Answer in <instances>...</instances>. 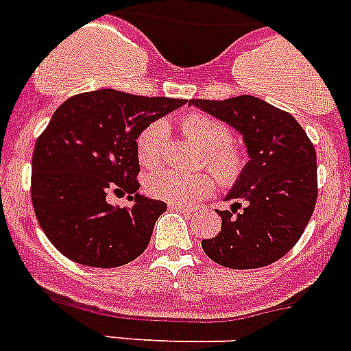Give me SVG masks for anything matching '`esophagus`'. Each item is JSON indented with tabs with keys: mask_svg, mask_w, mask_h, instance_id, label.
<instances>
[{
	"mask_svg": "<svg viewBox=\"0 0 351 351\" xmlns=\"http://www.w3.org/2000/svg\"><path fill=\"white\" fill-rule=\"evenodd\" d=\"M169 208H175V210H180V212H187V214H189V212H194L193 207H187V205H182V203H173V202L169 203Z\"/></svg>",
	"mask_w": 351,
	"mask_h": 351,
	"instance_id": "1",
	"label": "esophagus"
}]
</instances>
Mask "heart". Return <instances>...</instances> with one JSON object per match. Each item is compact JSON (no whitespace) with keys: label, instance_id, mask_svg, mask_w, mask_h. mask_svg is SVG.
Here are the masks:
<instances>
[{"label":"heart","instance_id":"b5f03b06","mask_svg":"<svg viewBox=\"0 0 351 351\" xmlns=\"http://www.w3.org/2000/svg\"><path fill=\"white\" fill-rule=\"evenodd\" d=\"M182 134L207 152L205 164L221 185H234L244 171V157L232 143L230 128L205 114H189L180 123ZM169 148V132L164 121H155L139 134L137 157L144 167L155 169L164 162ZM210 173L185 175L176 169H158L146 176V187L153 196L173 203H191L205 198L214 189Z\"/></svg>","mask_w":351,"mask_h":351}]
</instances>
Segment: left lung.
<instances>
[{"instance_id": "8db88e82", "label": "left lung", "mask_w": 351, "mask_h": 351, "mask_svg": "<svg viewBox=\"0 0 351 351\" xmlns=\"http://www.w3.org/2000/svg\"><path fill=\"white\" fill-rule=\"evenodd\" d=\"M189 103L234 126L250 157L226 194L232 208L217 210L221 232L202 241L203 252L232 269L269 266L298 243L316 207L314 144L289 112L255 96Z\"/></svg>"}]
</instances>
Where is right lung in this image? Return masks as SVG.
<instances>
[{"mask_svg":"<svg viewBox=\"0 0 351 351\" xmlns=\"http://www.w3.org/2000/svg\"><path fill=\"white\" fill-rule=\"evenodd\" d=\"M184 99L146 98L114 89L71 96L35 143L32 203L46 237L62 255L90 267L137 258L167 210L139 194V134ZM110 192L129 194L130 208H112Z\"/></svg>","mask_w":351,"mask_h":351,"instance_id":"1","label":"right lung"}]
</instances>
